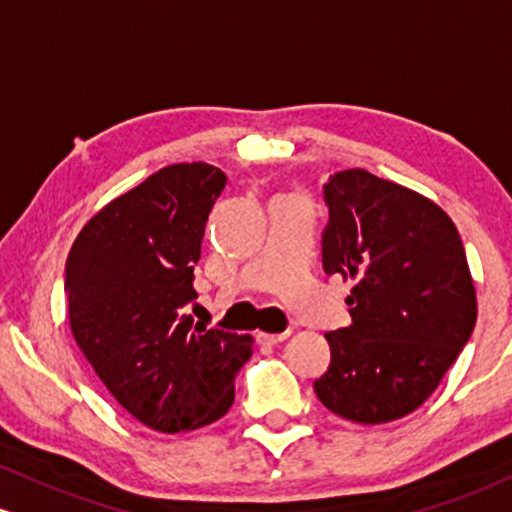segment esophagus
<instances>
[{
	"mask_svg": "<svg viewBox=\"0 0 512 512\" xmlns=\"http://www.w3.org/2000/svg\"><path fill=\"white\" fill-rule=\"evenodd\" d=\"M290 336V331H283V333H258V343H263V346H278V343H283L285 338Z\"/></svg>",
	"mask_w": 512,
	"mask_h": 512,
	"instance_id": "1",
	"label": "esophagus"
}]
</instances>
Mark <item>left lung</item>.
I'll list each match as a JSON object with an SVG mask.
<instances>
[{
    "instance_id": "left-lung-1",
    "label": "left lung",
    "mask_w": 512,
    "mask_h": 512,
    "mask_svg": "<svg viewBox=\"0 0 512 512\" xmlns=\"http://www.w3.org/2000/svg\"><path fill=\"white\" fill-rule=\"evenodd\" d=\"M324 203V271L355 287L346 300L353 324L326 333L331 365L314 392L348 421H396L435 392L472 336L467 254L433 200L365 169L333 174Z\"/></svg>"
}]
</instances>
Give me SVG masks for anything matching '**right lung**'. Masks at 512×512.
<instances>
[{"label": "right lung", "instance_id": "add662e5", "mask_svg": "<svg viewBox=\"0 0 512 512\" xmlns=\"http://www.w3.org/2000/svg\"><path fill=\"white\" fill-rule=\"evenodd\" d=\"M227 176L171 164L111 200L65 266L74 341L125 411L162 433L203 428L234 404L254 338L193 326L205 222Z\"/></svg>", "mask_w": 512, "mask_h": 512}]
</instances>
